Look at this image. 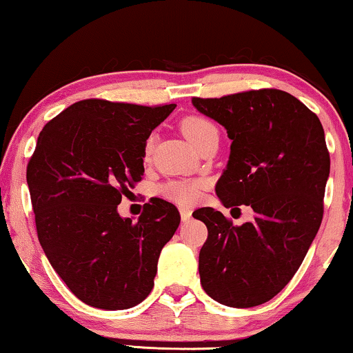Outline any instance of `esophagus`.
Wrapping results in <instances>:
<instances>
[{"instance_id": "obj_1", "label": "esophagus", "mask_w": 353, "mask_h": 353, "mask_svg": "<svg viewBox=\"0 0 353 353\" xmlns=\"http://www.w3.org/2000/svg\"><path fill=\"white\" fill-rule=\"evenodd\" d=\"M179 211H181L182 222H187L192 217V210H190V208H179Z\"/></svg>"}]
</instances>
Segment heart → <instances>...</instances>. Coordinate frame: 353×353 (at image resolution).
<instances>
[{
	"label": "heart",
	"instance_id": "1",
	"mask_svg": "<svg viewBox=\"0 0 353 353\" xmlns=\"http://www.w3.org/2000/svg\"><path fill=\"white\" fill-rule=\"evenodd\" d=\"M181 131L193 147L200 148L211 141H219V129L205 117H187L181 123ZM153 150V139L145 142L143 157L150 158ZM206 182L203 179H182V181H170L160 187V193L168 200L179 203V205H192L200 196L201 188H205Z\"/></svg>",
	"mask_w": 353,
	"mask_h": 353
}]
</instances>
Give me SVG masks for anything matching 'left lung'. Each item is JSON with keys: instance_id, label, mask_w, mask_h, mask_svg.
Listing matches in <instances>:
<instances>
[{"instance_id": "left-lung-1", "label": "left lung", "mask_w": 353, "mask_h": 353, "mask_svg": "<svg viewBox=\"0 0 353 353\" xmlns=\"http://www.w3.org/2000/svg\"><path fill=\"white\" fill-rule=\"evenodd\" d=\"M192 103L224 126L232 141L217 196L225 208L254 211L241 225L214 208L193 212L208 227L198 257L201 286L228 307L261 305L294 276L323 219L330 176L323 126L280 89L193 97Z\"/></svg>"}]
</instances>
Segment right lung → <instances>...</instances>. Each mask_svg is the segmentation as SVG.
<instances>
[{"label":"right lung","mask_w":353,"mask_h":353,"mask_svg":"<svg viewBox=\"0 0 353 353\" xmlns=\"http://www.w3.org/2000/svg\"><path fill=\"white\" fill-rule=\"evenodd\" d=\"M174 108L86 99L39 132L27 166L38 240L84 304L125 310L150 294L181 214L155 198L132 222L118 214V205L143 176L148 136Z\"/></svg>","instance_id":"obj_1"}]
</instances>
